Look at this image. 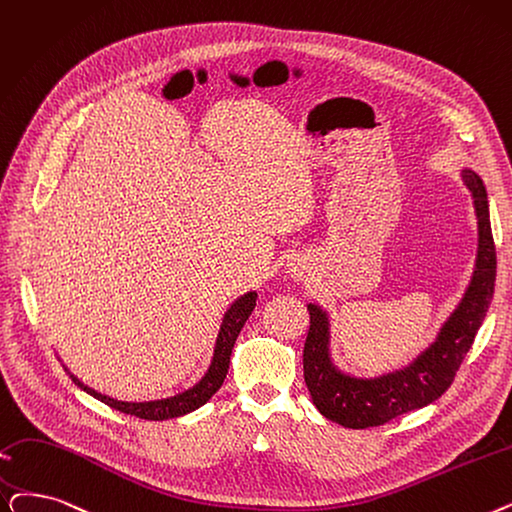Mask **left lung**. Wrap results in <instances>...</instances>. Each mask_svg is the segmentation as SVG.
<instances>
[{
    "label": "left lung",
    "mask_w": 512,
    "mask_h": 512,
    "mask_svg": "<svg viewBox=\"0 0 512 512\" xmlns=\"http://www.w3.org/2000/svg\"><path fill=\"white\" fill-rule=\"evenodd\" d=\"M462 180L473 194L479 224V247L475 272L469 288L441 326L435 343L402 370L376 379H355L341 372L330 360V330L326 311L307 305L309 332L303 347V374L311 399L322 416L347 429L379 427L399 414L425 408L448 391L466 351L471 349L477 330L494 297L496 247L487 209V192L481 177L462 169Z\"/></svg>",
    "instance_id": "8db88e82"
}]
</instances>
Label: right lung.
<instances>
[{"mask_svg": "<svg viewBox=\"0 0 512 512\" xmlns=\"http://www.w3.org/2000/svg\"><path fill=\"white\" fill-rule=\"evenodd\" d=\"M257 303V293H247L242 295L240 299H236L232 303V307L226 311L224 322H221L219 335H217V343H215V353H213V362L207 370V374L201 379V383H196L192 389L175 395V397H167V399H157V402H117L113 397H106L94 389H90L87 385H83L75 374H71V379L75 385H79L83 391H87L90 395H94L96 399H100L102 404L115 408L123 414H131L138 416L144 420H167V418H177L184 416L196 408H201L203 404H207L209 399L215 395V391L224 383L228 368H230V355L234 349V343L240 335V330L244 326V322L249 320L251 311L255 309Z\"/></svg>", "mask_w": 512, "mask_h": 512, "instance_id": "add662e5", "label": "right lung"}]
</instances>
